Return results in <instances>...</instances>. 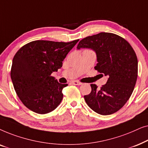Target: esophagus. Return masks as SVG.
Instances as JSON below:
<instances>
[{
	"label": "esophagus",
	"mask_w": 148,
	"mask_h": 148,
	"mask_svg": "<svg viewBox=\"0 0 148 148\" xmlns=\"http://www.w3.org/2000/svg\"><path fill=\"white\" fill-rule=\"evenodd\" d=\"M71 84L73 85H75V86H80V85L82 84V83L80 82H78V81H72Z\"/></svg>",
	"instance_id": "34e87169"
}]
</instances>
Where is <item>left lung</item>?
Returning <instances> with one entry per match:
<instances>
[{
    "label": "left lung",
    "instance_id": "left-lung-1",
    "mask_svg": "<svg viewBox=\"0 0 148 148\" xmlns=\"http://www.w3.org/2000/svg\"><path fill=\"white\" fill-rule=\"evenodd\" d=\"M91 48L96 53L95 69L108 77L106 84L98 88L91 84L90 94L84 96L87 104L102 115L112 114L126 104L134 90L138 73L136 54L124 38L112 33L101 32L84 38L77 49Z\"/></svg>",
    "mask_w": 148,
    "mask_h": 148
}]
</instances>
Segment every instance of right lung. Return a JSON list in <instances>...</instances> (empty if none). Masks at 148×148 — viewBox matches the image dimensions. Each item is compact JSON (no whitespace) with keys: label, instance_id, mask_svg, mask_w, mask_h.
<instances>
[{"label":"right lung","instance_id":"1","mask_svg":"<svg viewBox=\"0 0 148 148\" xmlns=\"http://www.w3.org/2000/svg\"><path fill=\"white\" fill-rule=\"evenodd\" d=\"M79 40L69 42L35 40L20 48L14 56L11 77L22 103L38 114L52 112L63 98L62 84L52 77Z\"/></svg>","mask_w":148,"mask_h":148}]
</instances>
